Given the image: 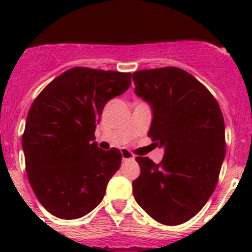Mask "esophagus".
Instances as JSON below:
<instances>
[{"label": "esophagus", "mask_w": 252, "mask_h": 252, "mask_svg": "<svg viewBox=\"0 0 252 252\" xmlns=\"http://www.w3.org/2000/svg\"><path fill=\"white\" fill-rule=\"evenodd\" d=\"M121 155H122V160L124 161H127V160H133L135 157H133V154L131 153L130 150H126V149H122L121 150Z\"/></svg>", "instance_id": "esophagus-1"}]
</instances>
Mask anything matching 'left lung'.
<instances>
[{
    "label": "left lung",
    "instance_id": "8db88e82",
    "mask_svg": "<svg viewBox=\"0 0 252 252\" xmlns=\"http://www.w3.org/2000/svg\"><path fill=\"white\" fill-rule=\"evenodd\" d=\"M132 78L135 93L153 108L148 136L164 148L159 164L136 157L141 173L132 182L133 197L155 221L182 224L203 208L217 186L226 155L221 108L183 69H144Z\"/></svg>",
    "mask_w": 252,
    "mask_h": 252
}]
</instances>
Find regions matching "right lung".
Instances as JSON below:
<instances>
[{
    "instance_id": "add662e5",
    "label": "right lung",
    "mask_w": 252,
    "mask_h": 252,
    "mask_svg": "<svg viewBox=\"0 0 252 252\" xmlns=\"http://www.w3.org/2000/svg\"><path fill=\"white\" fill-rule=\"evenodd\" d=\"M130 84L131 73L75 66L31 104L22 135L26 173L39 202L55 217L81 218L103 199L122 155L97 146L95 124L107 102Z\"/></svg>"
}]
</instances>
